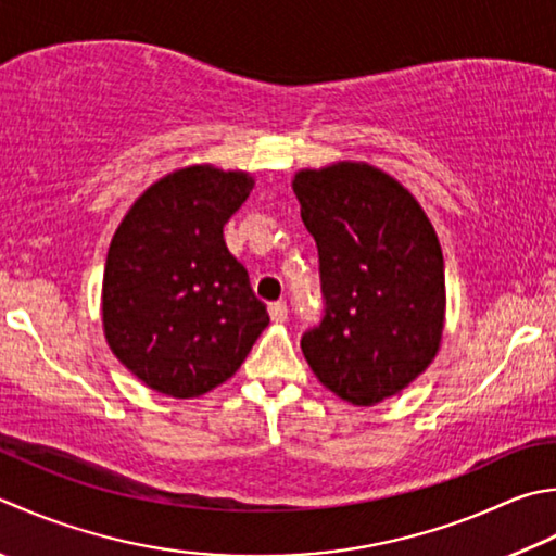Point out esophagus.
I'll return each mask as SVG.
<instances>
[{
	"label": "esophagus",
	"mask_w": 556,
	"mask_h": 556,
	"mask_svg": "<svg viewBox=\"0 0 556 556\" xmlns=\"http://www.w3.org/2000/svg\"><path fill=\"white\" fill-rule=\"evenodd\" d=\"M269 318L275 320V323H285V320L289 318V308H287V303H281V301H277V303H269Z\"/></svg>",
	"instance_id": "obj_1"
}]
</instances>
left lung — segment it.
Instances as JSON below:
<instances>
[{"mask_svg":"<svg viewBox=\"0 0 556 556\" xmlns=\"http://www.w3.org/2000/svg\"><path fill=\"white\" fill-rule=\"evenodd\" d=\"M325 315L301 337L313 374L356 407L397 395L433 362L445 320L439 236L407 188L368 163L299 170Z\"/></svg>","mask_w":556,"mask_h":556,"instance_id":"1","label":"left lung"}]
</instances>
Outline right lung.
<instances>
[{
  "label": "right lung",
  "mask_w": 556,
  "mask_h": 556,
  "mask_svg": "<svg viewBox=\"0 0 556 556\" xmlns=\"http://www.w3.org/2000/svg\"><path fill=\"white\" fill-rule=\"evenodd\" d=\"M255 178L188 166L129 206L108 250L103 332L141 383L168 397H200L231 378L269 315L224 226Z\"/></svg>",
  "instance_id": "1"
}]
</instances>
